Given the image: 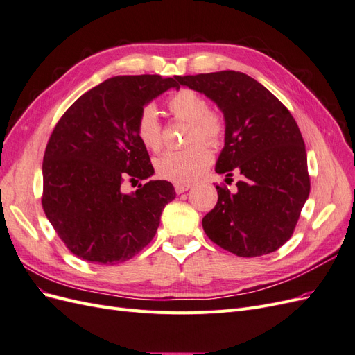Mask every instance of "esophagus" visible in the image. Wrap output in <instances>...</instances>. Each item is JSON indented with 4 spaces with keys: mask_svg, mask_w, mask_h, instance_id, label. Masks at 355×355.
<instances>
[{
    "mask_svg": "<svg viewBox=\"0 0 355 355\" xmlns=\"http://www.w3.org/2000/svg\"><path fill=\"white\" fill-rule=\"evenodd\" d=\"M188 189H191L189 184H175L176 194H182V192H187Z\"/></svg>",
    "mask_w": 355,
    "mask_h": 355,
    "instance_id": "obj_1",
    "label": "esophagus"
}]
</instances>
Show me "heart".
Listing matches in <instances>:
<instances>
[{"label": "heart", "mask_w": 355, "mask_h": 355, "mask_svg": "<svg viewBox=\"0 0 355 355\" xmlns=\"http://www.w3.org/2000/svg\"><path fill=\"white\" fill-rule=\"evenodd\" d=\"M170 112L178 120L191 124L188 132V142L196 141L185 149H175L161 154L155 159V170L159 178L185 184L194 180L206 170L211 159V151L204 141L210 145H218L225 132L222 116L209 110L207 101L194 90L182 89L176 92L167 102ZM136 133L139 141L151 151H158L163 144L158 111L154 105H146L139 112L136 121Z\"/></svg>", "instance_id": "1"}]
</instances>
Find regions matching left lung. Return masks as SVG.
I'll return each instance as SVG.
<instances>
[{
	"instance_id": "obj_1",
	"label": "left lung",
	"mask_w": 355,
	"mask_h": 355,
	"mask_svg": "<svg viewBox=\"0 0 355 355\" xmlns=\"http://www.w3.org/2000/svg\"><path fill=\"white\" fill-rule=\"evenodd\" d=\"M202 93L225 120V145L216 173L240 171L237 192L216 187L218 202L202 218L207 237L241 257L275 252L290 237L309 196L302 135L275 96L249 75L235 71L176 77Z\"/></svg>"
}]
</instances>
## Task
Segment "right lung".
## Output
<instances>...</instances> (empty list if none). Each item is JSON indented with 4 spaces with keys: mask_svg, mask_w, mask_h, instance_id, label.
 Listing matches in <instances>:
<instances>
[{
    "mask_svg": "<svg viewBox=\"0 0 355 355\" xmlns=\"http://www.w3.org/2000/svg\"><path fill=\"white\" fill-rule=\"evenodd\" d=\"M175 78L114 77L75 101L56 124L42 159V209L71 253L92 263L132 259L151 243L161 213L176 192L149 180L123 192L124 179L151 178L154 167L139 141V112Z\"/></svg>",
    "mask_w": 355,
    "mask_h": 355,
    "instance_id": "obj_1",
    "label": "right lung"
}]
</instances>
